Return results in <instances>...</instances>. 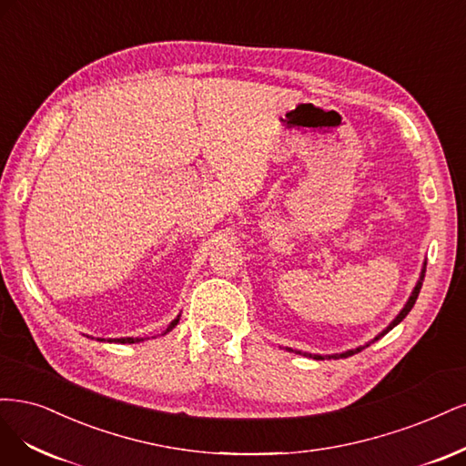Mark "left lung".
<instances>
[{"label":"left lung","instance_id":"obj_1","mask_svg":"<svg viewBox=\"0 0 466 466\" xmlns=\"http://www.w3.org/2000/svg\"><path fill=\"white\" fill-rule=\"evenodd\" d=\"M424 275H426V261H424V265H422V271H420V279H418V282H416V287H414V290H412V294L409 296V299H407V304L402 306V309L397 313V318L389 323L383 331L378 335V337H373L370 342H366L364 347H356V349H350V350H344V352H339V354H309V352H302V350H292V349H287L289 352H296V354H302V356H308V358H313V360H339V358H349V356H352V354H356V352H360V350H364L366 347H370L371 342H375V340H380L383 335H387L389 331H391L393 327H397L404 318H407L409 315V311L414 308V304H416V298H418V294H420V289H422V282H424Z\"/></svg>","mask_w":466,"mask_h":466}]
</instances>
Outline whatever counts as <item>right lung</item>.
Here are the masks:
<instances>
[{"instance_id": "right-lung-1", "label": "right lung", "mask_w": 466, "mask_h": 466, "mask_svg": "<svg viewBox=\"0 0 466 466\" xmlns=\"http://www.w3.org/2000/svg\"><path fill=\"white\" fill-rule=\"evenodd\" d=\"M179 318H182V313L177 315V318L174 319V321H170V325L167 327V331H164L162 335H167V333H170L172 329L179 323ZM98 340H102V342H119V344H133V342H141V340H145V339H141V337H122V339H98Z\"/></svg>"}]
</instances>
